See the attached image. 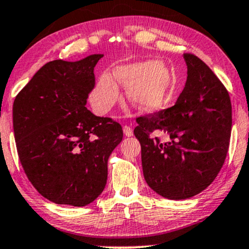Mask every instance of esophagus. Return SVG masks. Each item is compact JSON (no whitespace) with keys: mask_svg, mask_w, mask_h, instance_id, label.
I'll list each match as a JSON object with an SVG mask.
<instances>
[{"mask_svg":"<svg viewBox=\"0 0 249 249\" xmlns=\"http://www.w3.org/2000/svg\"><path fill=\"white\" fill-rule=\"evenodd\" d=\"M123 131H124V134L126 135V137H132V135H133V131H132V128L130 126H127V125H125V126L123 127Z\"/></svg>","mask_w":249,"mask_h":249,"instance_id":"34e87169","label":"esophagus"}]
</instances>
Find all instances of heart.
<instances>
[{"label":"heart","instance_id":"obj_1","mask_svg":"<svg viewBox=\"0 0 249 249\" xmlns=\"http://www.w3.org/2000/svg\"><path fill=\"white\" fill-rule=\"evenodd\" d=\"M114 77L127 85V98L143 110L163 107L170 94L171 74L161 62L142 61L118 66L114 69ZM114 80L109 74H104L92 92L91 104L100 114L110 110L118 99L119 88Z\"/></svg>","mask_w":249,"mask_h":249}]
</instances>
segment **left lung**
Here are the masks:
<instances>
[{
    "mask_svg": "<svg viewBox=\"0 0 249 249\" xmlns=\"http://www.w3.org/2000/svg\"><path fill=\"white\" fill-rule=\"evenodd\" d=\"M188 77L173 107L137 118L144 180L167 199L205 190L227 157L232 110L227 89L203 60L184 53ZM156 134H165L160 142Z\"/></svg>",
    "mask_w": 249,
    "mask_h": 249,
    "instance_id": "left-lung-1",
    "label": "left lung"
}]
</instances>
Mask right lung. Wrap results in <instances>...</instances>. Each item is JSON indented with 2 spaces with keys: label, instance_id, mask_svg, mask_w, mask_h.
<instances>
[{
  "label": "right lung",
  "instance_id": "add662e5",
  "mask_svg": "<svg viewBox=\"0 0 249 249\" xmlns=\"http://www.w3.org/2000/svg\"><path fill=\"white\" fill-rule=\"evenodd\" d=\"M104 54L45 64L13 102L17 150L28 180L59 205L86 206L107 183L108 158L121 143V124L85 107L94 67Z\"/></svg>",
  "mask_w": 249,
  "mask_h": 249
}]
</instances>
